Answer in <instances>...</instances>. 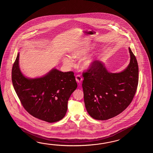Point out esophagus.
I'll use <instances>...</instances> for the list:
<instances>
[{
	"mask_svg": "<svg viewBox=\"0 0 153 153\" xmlns=\"http://www.w3.org/2000/svg\"><path fill=\"white\" fill-rule=\"evenodd\" d=\"M75 79H76V81H77V82H78V83H79V84H80L83 79H82V78L81 77L80 75H77L76 76Z\"/></svg>",
	"mask_w": 153,
	"mask_h": 153,
	"instance_id": "34e87169",
	"label": "esophagus"
}]
</instances>
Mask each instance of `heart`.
<instances>
[{"label": "heart", "instance_id": "obj_1", "mask_svg": "<svg viewBox=\"0 0 153 153\" xmlns=\"http://www.w3.org/2000/svg\"><path fill=\"white\" fill-rule=\"evenodd\" d=\"M93 48V46L91 45L82 46L80 48L75 49L71 54V57L72 59L80 60L83 59L84 57L88 55V52L91 51ZM70 57H65L63 59V63L65 65L68 67H72L74 65V62L73 59ZM94 59L92 57H88L85 59L80 63V67L85 70H88L92 68L94 65Z\"/></svg>", "mask_w": 153, "mask_h": 153}]
</instances>
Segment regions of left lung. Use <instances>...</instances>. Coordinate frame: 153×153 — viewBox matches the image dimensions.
Returning <instances> with one entry per match:
<instances>
[{"mask_svg": "<svg viewBox=\"0 0 153 153\" xmlns=\"http://www.w3.org/2000/svg\"><path fill=\"white\" fill-rule=\"evenodd\" d=\"M130 62L119 73H111L104 63L95 61L84 72L82 88L85 105L88 114L96 120H105L123 112L130 105L138 83V65L128 48Z\"/></svg>", "mask_w": 153, "mask_h": 153, "instance_id": "left-lung-1", "label": "left lung"}]
</instances>
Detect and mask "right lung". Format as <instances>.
<instances>
[{
  "label": "right lung",
  "mask_w": 153,
  "mask_h": 153,
  "mask_svg": "<svg viewBox=\"0 0 153 153\" xmlns=\"http://www.w3.org/2000/svg\"><path fill=\"white\" fill-rule=\"evenodd\" d=\"M19 56L12 68L13 88L23 107L33 117L48 123L61 120L67 111L68 101L77 88L73 72L53 68L39 78H27L19 67Z\"/></svg>",
  "instance_id": "right-lung-1"
}]
</instances>
